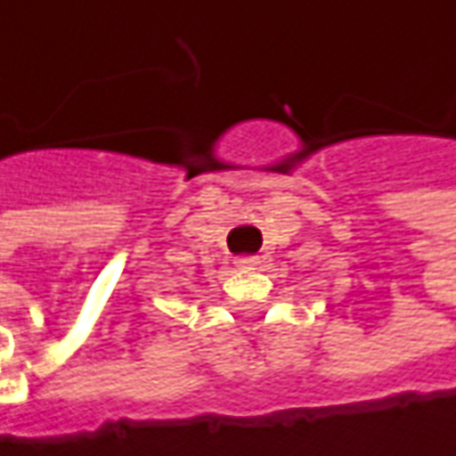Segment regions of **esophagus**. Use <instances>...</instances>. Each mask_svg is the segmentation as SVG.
I'll list each match as a JSON object with an SVG mask.
<instances>
[{"label":"esophagus","mask_w":456,"mask_h":456,"mask_svg":"<svg viewBox=\"0 0 456 456\" xmlns=\"http://www.w3.org/2000/svg\"><path fill=\"white\" fill-rule=\"evenodd\" d=\"M234 265L240 269H254L259 265V256H252V254H244V256H237Z\"/></svg>","instance_id":"obj_1"}]
</instances>
